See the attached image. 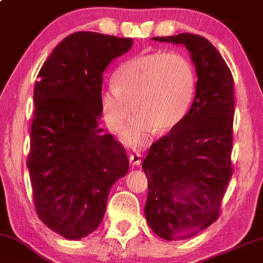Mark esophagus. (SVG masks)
<instances>
[{
	"label": "esophagus",
	"mask_w": 263,
	"mask_h": 263,
	"mask_svg": "<svg viewBox=\"0 0 263 263\" xmlns=\"http://www.w3.org/2000/svg\"><path fill=\"white\" fill-rule=\"evenodd\" d=\"M129 162H130L132 166H140L141 163V155L137 152V154H132L129 156Z\"/></svg>",
	"instance_id": "obj_1"
}]
</instances>
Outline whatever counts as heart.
<instances>
[{"instance_id": "1", "label": "heart", "mask_w": 263, "mask_h": 263, "mask_svg": "<svg viewBox=\"0 0 263 263\" xmlns=\"http://www.w3.org/2000/svg\"><path fill=\"white\" fill-rule=\"evenodd\" d=\"M113 82L115 85L103 87L100 93L106 124L119 132L134 109L137 116L122 139L129 147L140 148L150 142L156 129L171 130L183 121L193 102L196 79L185 56L155 51L125 61Z\"/></svg>"}]
</instances>
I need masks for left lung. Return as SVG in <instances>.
Listing matches in <instances>:
<instances>
[{"instance_id":"1","label":"left lung","mask_w":263,"mask_h":263,"mask_svg":"<svg viewBox=\"0 0 263 263\" xmlns=\"http://www.w3.org/2000/svg\"><path fill=\"white\" fill-rule=\"evenodd\" d=\"M183 44L197 74L189 112L147 150L145 216L166 240H184L217 221L233 176L234 80L217 48L200 35L152 37Z\"/></svg>"}]
</instances>
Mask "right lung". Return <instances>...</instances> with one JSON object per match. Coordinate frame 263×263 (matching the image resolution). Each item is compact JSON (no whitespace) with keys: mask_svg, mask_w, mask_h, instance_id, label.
I'll use <instances>...</instances> for the list:
<instances>
[{"mask_svg":"<svg viewBox=\"0 0 263 263\" xmlns=\"http://www.w3.org/2000/svg\"><path fill=\"white\" fill-rule=\"evenodd\" d=\"M130 37L78 31L42 64L27 164L39 218L67 239L92 233L105 216L113 183L129 170L125 148L102 134V73L125 53Z\"/></svg>","mask_w":263,"mask_h":263,"instance_id":"add662e5","label":"right lung"}]
</instances>
